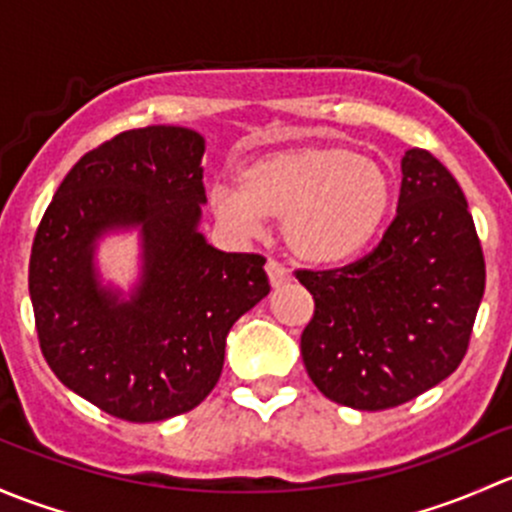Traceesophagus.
Returning a JSON list of instances; mask_svg holds the SVG:
<instances>
[{
    "label": "esophagus",
    "mask_w": 512,
    "mask_h": 512,
    "mask_svg": "<svg viewBox=\"0 0 512 512\" xmlns=\"http://www.w3.org/2000/svg\"><path fill=\"white\" fill-rule=\"evenodd\" d=\"M266 273H268V281H271L273 288H278V286H283V283L291 281V273H288V268L281 266L278 261H268Z\"/></svg>",
    "instance_id": "obj_1"
}]
</instances>
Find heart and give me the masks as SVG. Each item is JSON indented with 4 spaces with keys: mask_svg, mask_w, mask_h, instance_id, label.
<instances>
[{
    "mask_svg": "<svg viewBox=\"0 0 512 512\" xmlns=\"http://www.w3.org/2000/svg\"><path fill=\"white\" fill-rule=\"evenodd\" d=\"M212 212L231 229L256 234L281 221L295 258L318 266L350 261L372 244L392 207L387 167L342 145H298L241 165L239 187L214 184Z\"/></svg>",
    "mask_w": 512,
    "mask_h": 512,
    "instance_id": "obj_1",
    "label": "heart"
}]
</instances>
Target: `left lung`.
<instances>
[{
    "instance_id": "1",
    "label": "left lung",
    "mask_w": 512,
    "mask_h": 512,
    "mask_svg": "<svg viewBox=\"0 0 512 512\" xmlns=\"http://www.w3.org/2000/svg\"><path fill=\"white\" fill-rule=\"evenodd\" d=\"M315 300L300 355L342 407L392 409L444 382L466 355L486 261L466 197L431 152L407 150L397 217L370 256L295 271Z\"/></svg>"
}]
</instances>
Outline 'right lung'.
Listing matches in <instances>:
<instances>
[{
    "instance_id": "obj_1",
    "label": "right lung",
    "mask_w": 512,
    "mask_h": 512,
    "mask_svg": "<svg viewBox=\"0 0 512 512\" xmlns=\"http://www.w3.org/2000/svg\"><path fill=\"white\" fill-rule=\"evenodd\" d=\"M204 138L179 125L128 130L63 177L29 261L46 362L78 397L125 421H165L202 404L224 367L231 325L271 291L258 254H226L199 231ZM141 234L130 294L103 284L108 233Z\"/></svg>"
}]
</instances>
